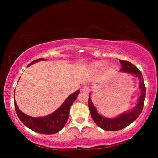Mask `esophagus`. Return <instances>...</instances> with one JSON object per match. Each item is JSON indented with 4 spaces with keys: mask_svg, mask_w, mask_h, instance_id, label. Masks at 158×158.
Instances as JSON below:
<instances>
[{
    "mask_svg": "<svg viewBox=\"0 0 158 158\" xmlns=\"http://www.w3.org/2000/svg\"><path fill=\"white\" fill-rule=\"evenodd\" d=\"M82 90H83V92L85 93H88L90 91V87L89 85H85L83 87V88H82Z\"/></svg>",
    "mask_w": 158,
    "mask_h": 158,
    "instance_id": "esophagus-1",
    "label": "esophagus"
}]
</instances>
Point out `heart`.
I'll use <instances>...</instances> for the list:
<instances>
[{
	"instance_id": "1",
	"label": "heart",
	"mask_w": 158,
	"mask_h": 158,
	"mask_svg": "<svg viewBox=\"0 0 158 158\" xmlns=\"http://www.w3.org/2000/svg\"><path fill=\"white\" fill-rule=\"evenodd\" d=\"M103 62H96L93 64V66H94V68H100L103 66Z\"/></svg>"
}]
</instances>
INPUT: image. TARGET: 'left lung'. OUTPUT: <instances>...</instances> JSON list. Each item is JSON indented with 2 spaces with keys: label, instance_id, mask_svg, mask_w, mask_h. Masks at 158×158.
<instances>
[{
  "label": "left lung",
  "instance_id": "1",
  "mask_svg": "<svg viewBox=\"0 0 158 158\" xmlns=\"http://www.w3.org/2000/svg\"><path fill=\"white\" fill-rule=\"evenodd\" d=\"M120 62L122 65L121 70L123 71V72L132 73V74L137 76L140 79L139 88H141L142 93L139 98V102H138L135 109L132 111L122 114V115L116 118H106L101 116L96 111V108L93 105L89 96V98H88V107H89L90 114H91V117L95 123L99 127L106 131H118L129 126L134 121L137 119L138 116L142 113V111L144 107L146 88L145 85H144V78L142 73L140 72V70L135 64H131V62L125 61V60H120Z\"/></svg>",
  "mask_w": 158,
  "mask_h": 158
}]
</instances>
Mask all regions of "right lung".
<instances>
[{"mask_svg": "<svg viewBox=\"0 0 158 158\" xmlns=\"http://www.w3.org/2000/svg\"><path fill=\"white\" fill-rule=\"evenodd\" d=\"M39 60H44V59L40 58L39 60H34L29 64V66L35 63ZM79 93V90H77L74 94L70 95L57 111L50 115L44 116V117L34 118L26 115L19 110L16 101H14L15 109H16L17 116L19 119L28 128L38 133L44 134V135H52L61 130L64 127V124H66L69 116L70 106L78 96Z\"/></svg>", "mask_w": 158, "mask_h": 158, "instance_id": "right-lung-1", "label": "right lung"}]
</instances>
